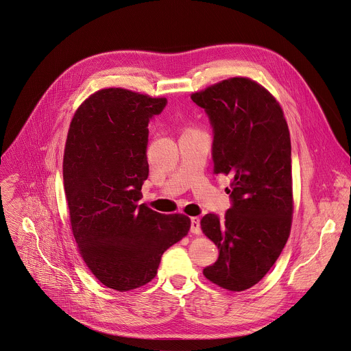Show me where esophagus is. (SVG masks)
Listing matches in <instances>:
<instances>
[{
	"mask_svg": "<svg viewBox=\"0 0 351 351\" xmlns=\"http://www.w3.org/2000/svg\"><path fill=\"white\" fill-rule=\"evenodd\" d=\"M190 231L193 234H199L201 232V224H199V219L198 217H191V220H190Z\"/></svg>",
	"mask_w": 351,
	"mask_h": 351,
	"instance_id": "34e87169",
	"label": "esophagus"
}]
</instances>
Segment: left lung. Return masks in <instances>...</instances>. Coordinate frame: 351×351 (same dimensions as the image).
I'll list each match as a JSON object with an SVG mask.
<instances>
[{
    "instance_id": "8db88e82",
    "label": "left lung",
    "mask_w": 351,
    "mask_h": 351,
    "mask_svg": "<svg viewBox=\"0 0 351 351\" xmlns=\"http://www.w3.org/2000/svg\"><path fill=\"white\" fill-rule=\"evenodd\" d=\"M209 119L216 175H230L231 208L223 217L208 213L204 234L219 258L204 269L230 291L257 285L279 258L293 216L291 141L283 110L258 83L223 80L191 95Z\"/></svg>"
}]
</instances>
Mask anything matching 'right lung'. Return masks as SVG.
<instances>
[{"instance_id":"obj_1","label":"right lung","mask_w":351,"mask_h":351,"mask_svg":"<svg viewBox=\"0 0 351 351\" xmlns=\"http://www.w3.org/2000/svg\"><path fill=\"white\" fill-rule=\"evenodd\" d=\"M165 105V98L105 88L69 125L62 175L72 232L93 275L117 291L149 283L164 252L190 230L184 215L138 205L149 176L147 125Z\"/></svg>"}]
</instances>
